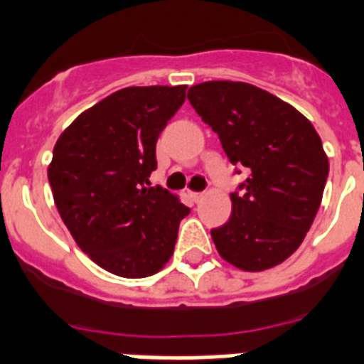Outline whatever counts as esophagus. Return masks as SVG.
<instances>
[{
  "label": "esophagus",
  "mask_w": 364,
  "mask_h": 364,
  "mask_svg": "<svg viewBox=\"0 0 364 364\" xmlns=\"http://www.w3.org/2000/svg\"><path fill=\"white\" fill-rule=\"evenodd\" d=\"M188 198L193 202H200L204 198V193H188Z\"/></svg>",
  "instance_id": "esophagus-1"
}]
</instances>
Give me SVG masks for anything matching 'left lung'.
Segmentation results:
<instances>
[{"mask_svg":"<svg viewBox=\"0 0 364 364\" xmlns=\"http://www.w3.org/2000/svg\"><path fill=\"white\" fill-rule=\"evenodd\" d=\"M187 97L229 160L250 171L244 193L231 194L229 221L212 229L219 256L252 273L279 265L304 242L323 200V141L299 110L252 83H196Z\"/></svg>","mask_w":364,"mask_h":364,"instance_id":"1","label":"left lung"}]
</instances>
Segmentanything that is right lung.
Listing matches in <instances>:
<instances>
[{
    "label": "right lung",
    "instance_id": "right-lung-1",
    "mask_svg": "<svg viewBox=\"0 0 364 364\" xmlns=\"http://www.w3.org/2000/svg\"><path fill=\"white\" fill-rule=\"evenodd\" d=\"M187 85L124 87L83 110L55 143L47 177L53 200L82 252L124 279L158 273L188 210L149 187L156 141L185 102Z\"/></svg>",
    "mask_w": 364,
    "mask_h": 364
}]
</instances>
